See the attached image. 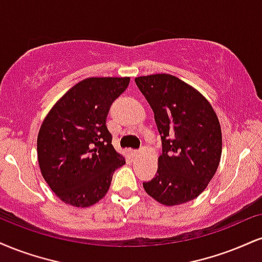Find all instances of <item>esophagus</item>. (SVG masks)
Segmentation results:
<instances>
[{
    "label": "esophagus",
    "instance_id": "1",
    "mask_svg": "<svg viewBox=\"0 0 262 262\" xmlns=\"http://www.w3.org/2000/svg\"><path fill=\"white\" fill-rule=\"evenodd\" d=\"M140 154V151L139 150H134V151H130V156L132 157H137L138 155H139Z\"/></svg>",
    "mask_w": 262,
    "mask_h": 262
}]
</instances>
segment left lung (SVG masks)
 Listing matches in <instances>:
<instances>
[{"label": "left lung", "instance_id": "obj_1", "mask_svg": "<svg viewBox=\"0 0 262 262\" xmlns=\"http://www.w3.org/2000/svg\"><path fill=\"white\" fill-rule=\"evenodd\" d=\"M155 115L162 155L150 196L167 206L184 204L205 190L219 168L222 134L212 106L198 90L169 74L135 78Z\"/></svg>", "mask_w": 262, "mask_h": 262}]
</instances>
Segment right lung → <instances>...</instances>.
<instances>
[{
  "mask_svg": "<svg viewBox=\"0 0 262 262\" xmlns=\"http://www.w3.org/2000/svg\"><path fill=\"white\" fill-rule=\"evenodd\" d=\"M129 78H88L57 101L37 135V160L49 187L77 207L105 196L113 172L125 163L106 127L110 107Z\"/></svg>",
  "mask_w": 262,
  "mask_h": 262,
  "instance_id": "obj_1",
  "label": "right lung"
}]
</instances>
